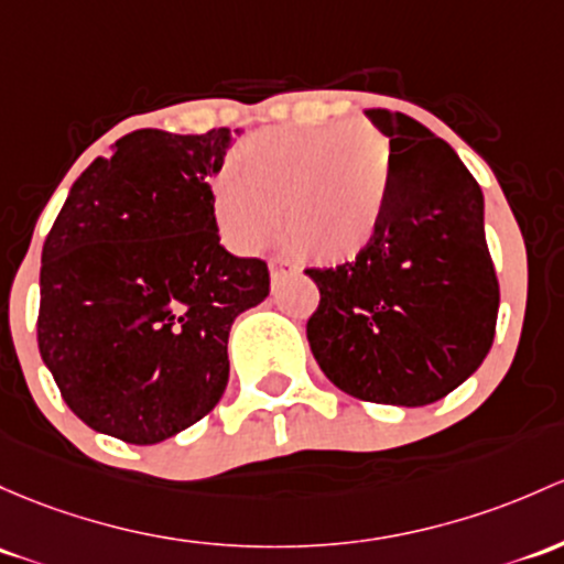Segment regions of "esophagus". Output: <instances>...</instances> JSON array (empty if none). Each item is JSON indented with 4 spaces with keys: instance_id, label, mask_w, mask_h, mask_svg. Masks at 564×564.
Segmentation results:
<instances>
[{
    "instance_id": "1",
    "label": "esophagus",
    "mask_w": 564,
    "mask_h": 564,
    "mask_svg": "<svg viewBox=\"0 0 564 564\" xmlns=\"http://www.w3.org/2000/svg\"><path fill=\"white\" fill-rule=\"evenodd\" d=\"M297 272V267H292L289 262H283V259H272L270 262V278H272V286H275L278 281H283V278L294 275Z\"/></svg>"
}]
</instances>
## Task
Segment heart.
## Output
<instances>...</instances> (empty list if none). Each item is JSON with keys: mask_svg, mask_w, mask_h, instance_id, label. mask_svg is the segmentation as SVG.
Wrapping results in <instances>:
<instances>
[{"mask_svg": "<svg viewBox=\"0 0 564 564\" xmlns=\"http://www.w3.org/2000/svg\"><path fill=\"white\" fill-rule=\"evenodd\" d=\"M394 181L387 134L372 123L278 127L248 134L210 177V216L237 253L283 235L316 264L359 259L383 229Z\"/></svg>", "mask_w": 564, "mask_h": 564, "instance_id": "heart-1", "label": "heart"}]
</instances>
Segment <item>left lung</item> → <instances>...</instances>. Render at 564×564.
<instances>
[{"label": "left lung", "instance_id": "obj_1", "mask_svg": "<svg viewBox=\"0 0 564 564\" xmlns=\"http://www.w3.org/2000/svg\"><path fill=\"white\" fill-rule=\"evenodd\" d=\"M394 181L383 229L359 259L305 270L318 286L307 343L346 394L419 408L441 400L489 354L500 283L484 197L448 142L402 112L372 108Z\"/></svg>", "mask_w": 564, "mask_h": 564}]
</instances>
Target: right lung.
<instances>
[{
  "label": "right lung",
  "mask_w": 564,
  "mask_h": 564,
  "mask_svg": "<svg viewBox=\"0 0 564 564\" xmlns=\"http://www.w3.org/2000/svg\"><path fill=\"white\" fill-rule=\"evenodd\" d=\"M232 132L138 129L69 188L43 246L37 346L69 411L134 446L216 408L235 318L270 294L257 257L221 246L210 177Z\"/></svg>",
  "instance_id": "add662e5"
}]
</instances>
